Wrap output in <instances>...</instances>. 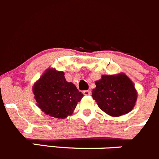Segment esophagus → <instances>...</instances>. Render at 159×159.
Returning <instances> with one entry per match:
<instances>
[{
    "mask_svg": "<svg viewBox=\"0 0 159 159\" xmlns=\"http://www.w3.org/2000/svg\"><path fill=\"white\" fill-rule=\"evenodd\" d=\"M90 93H91V92L89 90L83 91V94H84L85 96H89V95H90Z\"/></svg>",
    "mask_w": 159,
    "mask_h": 159,
    "instance_id": "obj_1",
    "label": "esophagus"
}]
</instances>
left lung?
I'll use <instances>...</instances> for the list:
<instances>
[{"mask_svg":"<svg viewBox=\"0 0 159 159\" xmlns=\"http://www.w3.org/2000/svg\"><path fill=\"white\" fill-rule=\"evenodd\" d=\"M92 97L101 111L113 117L125 115L132 111L138 92L131 80L125 73L102 75L95 82Z\"/></svg>","mask_w":159,"mask_h":159,"instance_id":"obj_1","label":"left lung"}]
</instances>
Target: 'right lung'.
Here are the masks:
<instances>
[{
  "label": "right lung",
  "instance_id": "1",
  "mask_svg": "<svg viewBox=\"0 0 159 159\" xmlns=\"http://www.w3.org/2000/svg\"><path fill=\"white\" fill-rule=\"evenodd\" d=\"M64 75L62 71L48 68L32 87L37 106L46 115L59 119L71 115L83 97L73 83L66 81Z\"/></svg>",
  "mask_w": 159,
  "mask_h": 159
}]
</instances>
